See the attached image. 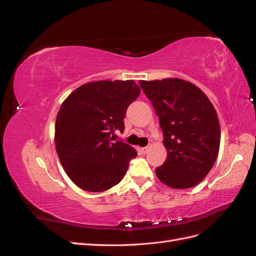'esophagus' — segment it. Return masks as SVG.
I'll list each match as a JSON object with an SVG mask.
<instances>
[{
  "instance_id": "1",
  "label": "esophagus",
  "mask_w": 256,
  "mask_h": 256,
  "mask_svg": "<svg viewBox=\"0 0 256 256\" xmlns=\"http://www.w3.org/2000/svg\"><path fill=\"white\" fill-rule=\"evenodd\" d=\"M148 150H150V146H146V147H141V148H140V152H141L142 154H146L147 152H148Z\"/></svg>"
}]
</instances>
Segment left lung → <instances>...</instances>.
Wrapping results in <instances>:
<instances>
[{
  "label": "left lung",
  "instance_id": "left-lung-1",
  "mask_svg": "<svg viewBox=\"0 0 256 256\" xmlns=\"http://www.w3.org/2000/svg\"><path fill=\"white\" fill-rule=\"evenodd\" d=\"M164 132L166 160L156 168L161 182L188 189L214 166L220 147V124L210 100L194 84L176 78L143 81Z\"/></svg>",
  "mask_w": 256,
  "mask_h": 256
}]
</instances>
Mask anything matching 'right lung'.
I'll list each match as a JSON object with an SVG mask.
<instances>
[{"instance_id":"1","label":"right lung","mask_w":256,"mask_h":256,"mask_svg":"<svg viewBox=\"0 0 256 256\" xmlns=\"http://www.w3.org/2000/svg\"><path fill=\"white\" fill-rule=\"evenodd\" d=\"M140 92L134 80L95 81L81 85L62 104L54 143L67 176L79 188L102 192L125 176L136 150L112 142L111 134L124 132L127 108Z\"/></svg>"}]
</instances>
